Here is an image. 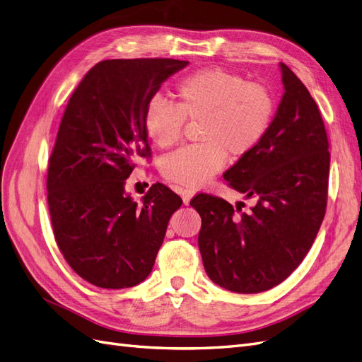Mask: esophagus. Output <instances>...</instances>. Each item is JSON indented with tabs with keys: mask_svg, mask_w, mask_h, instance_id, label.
Here are the masks:
<instances>
[{
	"mask_svg": "<svg viewBox=\"0 0 362 362\" xmlns=\"http://www.w3.org/2000/svg\"><path fill=\"white\" fill-rule=\"evenodd\" d=\"M180 194H181V198H182V202H184L185 205H189V204H190V199L193 198L194 192H193L192 189H181Z\"/></svg>",
	"mask_w": 362,
	"mask_h": 362,
	"instance_id": "34e87169",
	"label": "esophagus"
}]
</instances>
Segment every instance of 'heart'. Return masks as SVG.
I'll use <instances>...</instances> for the list:
<instances>
[{
    "label": "heart",
    "mask_w": 362,
    "mask_h": 362,
    "mask_svg": "<svg viewBox=\"0 0 362 362\" xmlns=\"http://www.w3.org/2000/svg\"><path fill=\"white\" fill-rule=\"evenodd\" d=\"M173 96L175 105L149 101L144 124L151 141L163 149L182 139L185 122L199 124L196 140L201 145L173 152L161 164L164 178L190 189L210 181L226 157L237 161L254 152L276 113L275 95L267 86L223 68L187 75Z\"/></svg>",
    "instance_id": "1"
}]
</instances>
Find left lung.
<instances>
[{"label": "left lung", "instance_id": "8db88e82", "mask_svg": "<svg viewBox=\"0 0 362 362\" xmlns=\"http://www.w3.org/2000/svg\"><path fill=\"white\" fill-rule=\"evenodd\" d=\"M284 95L258 148L223 173L231 189L255 199L242 213L199 193L198 237L206 275L234 293H261L286 281L311 249L326 213L329 144L322 115L294 72L281 63Z\"/></svg>", "mask_w": 362, "mask_h": 362}]
</instances>
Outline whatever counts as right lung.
Wrapping results in <instances>:
<instances>
[{
	"label": "right lung",
	"instance_id": "obj_1",
	"mask_svg": "<svg viewBox=\"0 0 362 362\" xmlns=\"http://www.w3.org/2000/svg\"><path fill=\"white\" fill-rule=\"evenodd\" d=\"M189 62L115 59L96 63L63 113L48 164L54 237L76 275L101 288L145 281L170 216L182 199L160 182L139 205L125 180L151 148L144 116L170 75Z\"/></svg>",
	"mask_w": 362,
	"mask_h": 362
}]
</instances>
